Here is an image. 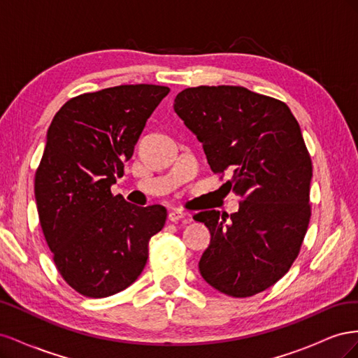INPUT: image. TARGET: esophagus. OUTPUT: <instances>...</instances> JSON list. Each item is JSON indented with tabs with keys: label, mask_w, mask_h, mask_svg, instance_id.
<instances>
[{
	"label": "esophagus",
	"mask_w": 358,
	"mask_h": 358,
	"mask_svg": "<svg viewBox=\"0 0 358 358\" xmlns=\"http://www.w3.org/2000/svg\"><path fill=\"white\" fill-rule=\"evenodd\" d=\"M180 220H188V215L185 213V212H182V210H179V209H173V210H170L169 212V221H171V222H178V221H180Z\"/></svg>",
	"instance_id": "esophagus-1"
}]
</instances>
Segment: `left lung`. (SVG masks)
Masks as SVG:
<instances>
[{"label": "left lung", "instance_id": "1", "mask_svg": "<svg viewBox=\"0 0 358 358\" xmlns=\"http://www.w3.org/2000/svg\"><path fill=\"white\" fill-rule=\"evenodd\" d=\"M173 107L243 199L230 221L218 210L194 216L210 231L200 273L227 296H254L288 272L309 225L312 161L300 125L285 103L243 86L187 88Z\"/></svg>", "mask_w": 358, "mask_h": 358}]
</instances>
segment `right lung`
I'll return each instance as SVG.
<instances>
[{"instance_id": "obj_1", "label": "right lung", "mask_w": 358, "mask_h": 358, "mask_svg": "<svg viewBox=\"0 0 358 358\" xmlns=\"http://www.w3.org/2000/svg\"><path fill=\"white\" fill-rule=\"evenodd\" d=\"M169 92L146 83L113 86L74 96L52 119L36 203L58 272L82 296L101 299L131 285L146 266L150 237L166 224V208H138L110 187Z\"/></svg>"}]
</instances>
